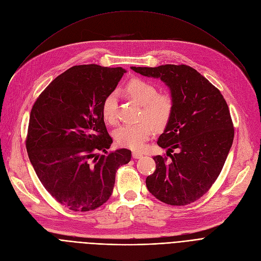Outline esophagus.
<instances>
[{
	"label": "esophagus",
	"instance_id": "obj_1",
	"mask_svg": "<svg viewBox=\"0 0 261 261\" xmlns=\"http://www.w3.org/2000/svg\"><path fill=\"white\" fill-rule=\"evenodd\" d=\"M132 158L133 159H142L143 154L141 152H138V151H133L132 152Z\"/></svg>",
	"mask_w": 261,
	"mask_h": 261
}]
</instances>
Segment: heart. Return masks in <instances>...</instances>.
Masks as SVG:
<instances>
[{"label": "heart", "instance_id": "heart-1", "mask_svg": "<svg viewBox=\"0 0 261 261\" xmlns=\"http://www.w3.org/2000/svg\"><path fill=\"white\" fill-rule=\"evenodd\" d=\"M125 90L131 99L142 106L140 118L144 120L118 128L115 132V140L121 147L141 150L153 128L160 131L168 125L173 112V100L168 94H158L155 86L140 78L131 79ZM116 94H109L101 106V114L106 122L112 125L116 122Z\"/></svg>", "mask_w": 261, "mask_h": 261}]
</instances>
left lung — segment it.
Instances as JSON below:
<instances>
[{
  "mask_svg": "<svg viewBox=\"0 0 261 261\" xmlns=\"http://www.w3.org/2000/svg\"><path fill=\"white\" fill-rule=\"evenodd\" d=\"M131 68L165 82L173 100L172 116L158 140L171 160L153 158L156 168L147 176V188L169 205L195 202L217 180L234 141L227 103L220 91L188 65Z\"/></svg>",
  "mask_w": 261,
  "mask_h": 261,
  "instance_id": "1",
  "label": "left lung"
}]
</instances>
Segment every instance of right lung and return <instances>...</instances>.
<instances>
[{"label": "right lung", "instance_id": "add662e5", "mask_svg": "<svg viewBox=\"0 0 261 261\" xmlns=\"http://www.w3.org/2000/svg\"><path fill=\"white\" fill-rule=\"evenodd\" d=\"M126 70L97 64L75 65L55 78L33 106L26 149L51 197L74 212L97 208L111 197L115 174L131 160L112 144L101 106Z\"/></svg>", "mask_w": 261, "mask_h": 261}]
</instances>
